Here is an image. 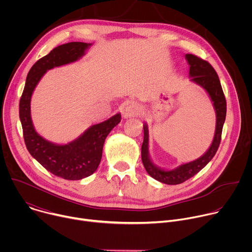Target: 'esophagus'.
<instances>
[{
  "label": "esophagus",
  "instance_id": "34e87169",
  "mask_svg": "<svg viewBox=\"0 0 252 252\" xmlns=\"http://www.w3.org/2000/svg\"><path fill=\"white\" fill-rule=\"evenodd\" d=\"M140 113V107L138 104L134 103V102H131V103H128L126 109H125V116L126 117H134L136 115H138Z\"/></svg>",
  "mask_w": 252,
  "mask_h": 252
}]
</instances>
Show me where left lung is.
I'll return each mask as SVG.
<instances>
[{
	"mask_svg": "<svg viewBox=\"0 0 252 252\" xmlns=\"http://www.w3.org/2000/svg\"><path fill=\"white\" fill-rule=\"evenodd\" d=\"M186 59L189 64L190 81L203 88L212 101L215 115H217V125H215L213 140L205 154L195 160L181 164L170 170L156 165L151 159L149 154V128L147 124L143 125V142L141 146V160L143 166L153 178L162 184L172 186L185 183L199 172L212 159L219 150L226 117V100L217 71L208 62L194 55L187 54Z\"/></svg>",
	"mask_w": 252,
	"mask_h": 252,
	"instance_id": "8db88e82",
	"label": "left lung"
}]
</instances>
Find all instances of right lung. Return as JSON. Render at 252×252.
<instances>
[{"label": "right lung", "mask_w": 252, "mask_h": 252, "mask_svg": "<svg viewBox=\"0 0 252 252\" xmlns=\"http://www.w3.org/2000/svg\"><path fill=\"white\" fill-rule=\"evenodd\" d=\"M92 44L71 42L55 48L30 69L20 99L19 115L26 147L31 156L47 170L67 181H78L93 174L101 159L104 140L120 124L121 114L93 125L78 138L65 145H57L35 131L31 118V98L46 71L80 60Z\"/></svg>", "instance_id": "add662e5"}]
</instances>
